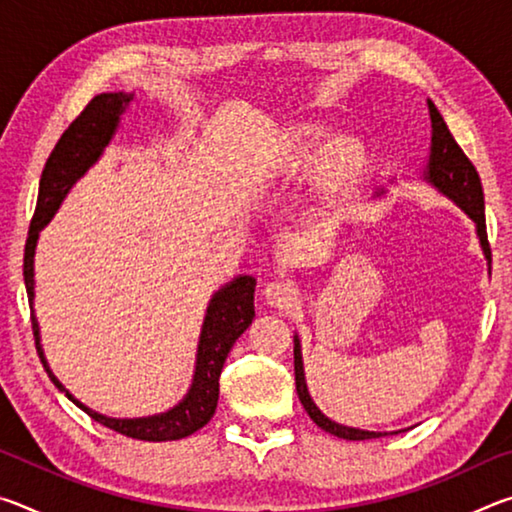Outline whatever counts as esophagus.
<instances>
[{
	"instance_id": "esophagus-1",
	"label": "esophagus",
	"mask_w": 512,
	"mask_h": 512,
	"mask_svg": "<svg viewBox=\"0 0 512 512\" xmlns=\"http://www.w3.org/2000/svg\"><path fill=\"white\" fill-rule=\"evenodd\" d=\"M264 298H266V302H268V305H271V307L287 311V309H291L293 305H296L298 291H296V287H293V284L287 282V280H275V282H271V284H268V287L264 289Z\"/></svg>"
}]
</instances>
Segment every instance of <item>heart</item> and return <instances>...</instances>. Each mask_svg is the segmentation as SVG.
<instances>
[{"label":"heart","mask_w":512,"mask_h":512,"mask_svg":"<svg viewBox=\"0 0 512 512\" xmlns=\"http://www.w3.org/2000/svg\"><path fill=\"white\" fill-rule=\"evenodd\" d=\"M318 121H293L277 131L259 160L268 183H296L311 176L327 201L350 194L368 171V149L359 137L339 135Z\"/></svg>","instance_id":"heart-1"}]
</instances>
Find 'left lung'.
I'll use <instances>...</instances> for the list:
<instances>
[{
  "mask_svg": "<svg viewBox=\"0 0 512 512\" xmlns=\"http://www.w3.org/2000/svg\"><path fill=\"white\" fill-rule=\"evenodd\" d=\"M429 117H431V149H429L427 169H424L422 178L427 180L431 187H436L440 194L447 196L449 201H454L476 223V237H479L483 255L490 264L492 253L488 244V232H485L483 187H481L479 173H476L474 164L463 153L461 146L456 144L454 135L449 133L443 115H440L438 108L433 106L431 101H429ZM381 194L384 192H379L377 196ZM293 366H296V391H298L300 402L309 413V418L314 420L320 429H325L327 433H332V436L343 438V440H370V438L386 436V433L381 431L345 427V424L329 420L327 415L318 409L314 400H311L307 381H305V368H302V352H300L298 336H293Z\"/></svg>",
  "mask_w": 512,
  "mask_h": 512,
  "instance_id": "8db88e82",
  "label": "left lung"
}]
</instances>
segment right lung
<instances>
[{
    "instance_id": "1",
    "label": "right lung",
    "mask_w": 512,
    "mask_h": 512,
    "mask_svg": "<svg viewBox=\"0 0 512 512\" xmlns=\"http://www.w3.org/2000/svg\"><path fill=\"white\" fill-rule=\"evenodd\" d=\"M131 101L133 94L126 92L97 94V97L83 108L81 115L69 124L67 131L60 135V140L54 146V151H51L45 169H42L36 214H33L31 219L27 246H24V284H27L29 293L31 325L33 336H36L40 361L51 381L58 386V391H63L67 395V400H72L79 409L88 413L92 420H97L103 427L121 433V436L149 440V443H164V440H180L192 436L194 431L205 427V424L212 420L216 402H219V377L223 363L228 359L232 345H235V341L246 332L248 325L253 323L255 318V277L239 275L232 282L225 284L223 289L214 293L203 320L201 341H198L192 386H189L187 395L173 406V409L158 415H149V418H108V415L92 411L83 402L76 400L49 368L45 352H42L40 345V327L36 320V311H33V296H36V293H33V289H36V280H33V257H36L40 230L51 221V216L56 214L60 203H63V198L67 196L76 180L101 158L103 149L110 144L112 135H115L119 126V119Z\"/></svg>"
}]
</instances>
